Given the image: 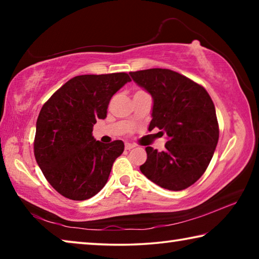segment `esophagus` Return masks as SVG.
I'll use <instances>...</instances> for the list:
<instances>
[{"label":"esophagus","instance_id":"1","mask_svg":"<svg viewBox=\"0 0 259 259\" xmlns=\"http://www.w3.org/2000/svg\"><path fill=\"white\" fill-rule=\"evenodd\" d=\"M135 146H136L135 144H131V143H125V145H124L125 150H131V148H134Z\"/></svg>","mask_w":259,"mask_h":259}]
</instances>
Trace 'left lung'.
<instances>
[{"label": "left lung", "mask_w": 259, "mask_h": 259, "mask_svg": "<svg viewBox=\"0 0 259 259\" xmlns=\"http://www.w3.org/2000/svg\"><path fill=\"white\" fill-rule=\"evenodd\" d=\"M133 80L153 98L148 130L166 134L165 150L151 146L140 171L156 185L182 191L204 174L216 150L219 128L216 109L207 90L171 69L130 72Z\"/></svg>", "instance_id": "left-lung-1"}]
</instances>
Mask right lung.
Returning <instances> with one entry per match:
<instances>
[{
  "label": "right lung",
  "mask_w": 259,
  "mask_h": 259,
  "mask_svg": "<svg viewBox=\"0 0 259 259\" xmlns=\"http://www.w3.org/2000/svg\"><path fill=\"white\" fill-rule=\"evenodd\" d=\"M131 78L126 73L78 75L43 105L36 121L34 155L50 185L65 198H93L107 183L124 150L122 140L104 144L93 136L113 95Z\"/></svg>",
  "instance_id": "add662e5"
}]
</instances>
